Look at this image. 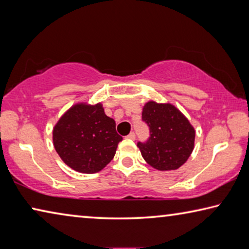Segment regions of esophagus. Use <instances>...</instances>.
<instances>
[{
	"instance_id": "obj_1",
	"label": "esophagus",
	"mask_w": 249,
	"mask_h": 249,
	"mask_svg": "<svg viewBox=\"0 0 249 249\" xmlns=\"http://www.w3.org/2000/svg\"><path fill=\"white\" fill-rule=\"evenodd\" d=\"M127 138H128V140H132V141H134L135 138H136V135H135V133H134V132H132V133H129V135L127 136Z\"/></svg>"
}]
</instances>
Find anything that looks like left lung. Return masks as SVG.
I'll use <instances>...</instances> for the list:
<instances>
[{"mask_svg":"<svg viewBox=\"0 0 249 249\" xmlns=\"http://www.w3.org/2000/svg\"><path fill=\"white\" fill-rule=\"evenodd\" d=\"M142 115L150 129L149 140L137 144L142 158L160 171L178 169L195 149V127L183 113L169 102L148 101L142 107Z\"/></svg>","mask_w":249,"mask_h":249,"instance_id":"8db88e82","label":"left lung"}]
</instances>
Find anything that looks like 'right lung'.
<instances>
[{"mask_svg":"<svg viewBox=\"0 0 249 249\" xmlns=\"http://www.w3.org/2000/svg\"><path fill=\"white\" fill-rule=\"evenodd\" d=\"M115 126L101 102L74 103L53 126V147L71 169L95 174L114 158L117 145L123 140Z\"/></svg>","mask_w":249,"mask_h":249,"instance_id":"add662e5","label":"right lung"}]
</instances>
